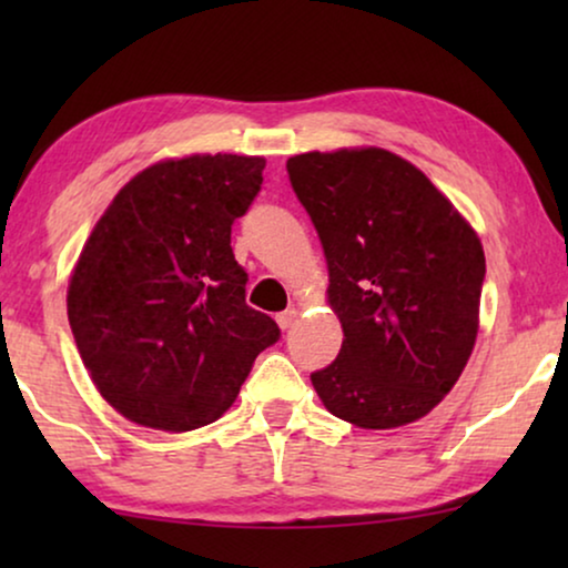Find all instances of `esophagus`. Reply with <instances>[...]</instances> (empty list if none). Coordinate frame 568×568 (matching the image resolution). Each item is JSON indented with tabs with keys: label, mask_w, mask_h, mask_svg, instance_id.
<instances>
[{
	"label": "esophagus",
	"mask_w": 568,
	"mask_h": 568,
	"mask_svg": "<svg viewBox=\"0 0 568 568\" xmlns=\"http://www.w3.org/2000/svg\"><path fill=\"white\" fill-rule=\"evenodd\" d=\"M297 317H300V310H297V307H290V310H284V313H278V315H276V323H278V328H282V331L292 328V325H294V321H297Z\"/></svg>",
	"instance_id": "34e87169"
}]
</instances>
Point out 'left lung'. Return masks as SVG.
I'll list each match as a JSON object with an SVG mask.
<instances>
[{"instance_id":"left-lung-1","label":"left lung","mask_w":568,"mask_h":568,"mask_svg":"<svg viewBox=\"0 0 568 568\" xmlns=\"http://www.w3.org/2000/svg\"><path fill=\"white\" fill-rule=\"evenodd\" d=\"M328 261L344 328L336 362L310 375L323 406L362 429H395L453 390L478 336L480 240L398 154L305 152L286 160Z\"/></svg>"}]
</instances>
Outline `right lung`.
<instances>
[{"instance_id":"right-lung-1","label":"right lung","mask_w":568,"mask_h":568,"mask_svg":"<svg viewBox=\"0 0 568 568\" xmlns=\"http://www.w3.org/2000/svg\"><path fill=\"white\" fill-rule=\"evenodd\" d=\"M263 168L240 154L158 162L115 193L84 243L69 325L92 383L129 422L160 432L216 422L282 336L245 305L247 274L230 245Z\"/></svg>"}]
</instances>
